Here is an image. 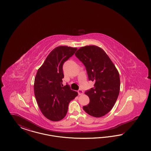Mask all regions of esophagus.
<instances>
[{
	"label": "esophagus",
	"instance_id": "34e87169",
	"mask_svg": "<svg viewBox=\"0 0 151 151\" xmlns=\"http://www.w3.org/2000/svg\"><path fill=\"white\" fill-rule=\"evenodd\" d=\"M79 95H81L83 94L84 93V91L82 90V89H79V91H78Z\"/></svg>",
	"mask_w": 151,
	"mask_h": 151
}]
</instances>
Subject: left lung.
<instances>
[{
  "mask_svg": "<svg viewBox=\"0 0 151 151\" xmlns=\"http://www.w3.org/2000/svg\"><path fill=\"white\" fill-rule=\"evenodd\" d=\"M75 56L85 65L89 80L94 82L93 88L86 91L89 104L84 110L94 117L103 116L111 110L120 91L118 70L101 48L86 46L78 49Z\"/></svg>",
  "mask_w": 151,
  "mask_h": 151,
  "instance_id": "1",
  "label": "left lung"
}]
</instances>
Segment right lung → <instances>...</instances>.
Masks as SVG:
<instances>
[{"label":"right lung","mask_w":151,"mask_h":151,"mask_svg":"<svg viewBox=\"0 0 151 151\" xmlns=\"http://www.w3.org/2000/svg\"><path fill=\"white\" fill-rule=\"evenodd\" d=\"M76 50L77 48L65 46L55 48L37 72L34 84L36 101L43 115L52 121L65 117L69 103L78 94L68 84H62L63 64Z\"/></svg>","instance_id":"1"}]
</instances>
